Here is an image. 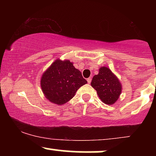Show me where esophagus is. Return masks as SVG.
Returning a JSON list of instances; mask_svg holds the SVG:
<instances>
[{
  "label": "esophagus",
  "mask_w": 156,
  "mask_h": 156,
  "mask_svg": "<svg viewBox=\"0 0 156 156\" xmlns=\"http://www.w3.org/2000/svg\"><path fill=\"white\" fill-rule=\"evenodd\" d=\"M91 81H92V78H87V82H88V83H90Z\"/></svg>",
  "instance_id": "1"
}]
</instances>
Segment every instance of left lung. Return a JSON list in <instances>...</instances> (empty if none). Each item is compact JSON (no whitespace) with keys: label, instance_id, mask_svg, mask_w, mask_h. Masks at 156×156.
Masks as SVG:
<instances>
[{"label":"left lung","instance_id":"1","mask_svg":"<svg viewBox=\"0 0 156 156\" xmlns=\"http://www.w3.org/2000/svg\"><path fill=\"white\" fill-rule=\"evenodd\" d=\"M91 85L105 104H114L121 94L120 82L108 67H102L99 69V73L93 77Z\"/></svg>","mask_w":156,"mask_h":156}]
</instances>
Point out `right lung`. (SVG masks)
I'll list each match as a JSON object with an SVG mask.
<instances>
[{
	"label": "right lung",
	"instance_id": "obj_1",
	"mask_svg": "<svg viewBox=\"0 0 156 156\" xmlns=\"http://www.w3.org/2000/svg\"><path fill=\"white\" fill-rule=\"evenodd\" d=\"M87 83L80 71L69 60H55L41 78L44 96L57 105H62L72 99L77 90Z\"/></svg>",
	"mask_w": 156,
	"mask_h": 156
}]
</instances>
